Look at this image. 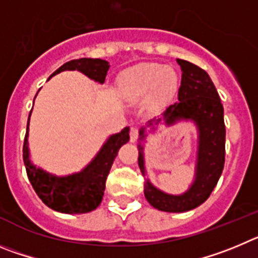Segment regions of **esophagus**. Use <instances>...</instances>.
<instances>
[{
  "label": "esophagus",
  "instance_id": "obj_1",
  "mask_svg": "<svg viewBox=\"0 0 258 258\" xmlns=\"http://www.w3.org/2000/svg\"><path fill=\"white\" fill-rule=\"evenodd\" d=\"M138 136H139V130L136 127H132L131 131H130V141L131 143H135V141L138 140Z\"/></svg>",
  "mask_w": 258,
  "mask_h": 258
}]
</instances>
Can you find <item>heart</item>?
<instances>
[{
  "mask_svg": "<svg viewBox=\"0 0 258 258\" xmlns=\"http://www.w3.org/2000/svg\"><path fill=\"white\" fill-rule=\"evenodd\" d=\"M178 77L176 72L161 64H139L119 74L118 94L127 101H140L145 97L152 105L168 103L176 94Z\"/></svg>",
  "mask_w": 258,
  "mask_h": 258,
  "instance_id": "heart-1",
  "label": "heart"
}]
</instances>
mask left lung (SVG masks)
Masks as SVG:
<instances>
[{
  "label": "left lung",
  "mask_w": 258,
  "mask_h": 258,
  "mask_svg": "<svg viewBox=\"0 0 258 258\" xmlns=\"http://www.w3.org/2000/svg\"><path fill=\"white\" fill-rule=\"evenodd\" d=\"M181 72V86L175 104L169 105L161 118L148 120L139 131V167L146 176L143 141L148 132L155 131V126L163 122L172 126L177 122H192L198 131L196 175L185 192L177 196L168 194L155 187L146 178L144 194L150 206L164 212H186L207 201L217 185L225 163V122L224 106L212 80L207 72L186 60L177 59Z\"/></svg>",
  "instance_id": "obj_1"
}]
</instances>
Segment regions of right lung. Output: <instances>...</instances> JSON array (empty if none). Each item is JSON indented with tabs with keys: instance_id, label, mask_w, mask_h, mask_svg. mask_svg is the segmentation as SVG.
I'll use <instances>...</instances> for the list:
<instances>
[{
	"instance_id": "add662e5",
	"label": "right lung",
	"mask_w": 258,
	"mask_h": 258,
	"mask_svg": "<svg viewBox=\"0 0 258 258\" xmlns=\"http://www.w3.org/2000/svg\"><path fill=\"white\" fill-rule=\"evenodd\" d=\"M109 67L110 66L106 60L82 57L62 64L57 71L51 74L50 78L60 72L78 71L90 80L103 85L105 82ZM31 114L32 110L28 118L27 134L23 145V159H24L28 178L31 181L37 196L51 210L61 213L77 215V213H87L96 210L103 201L106 177L117 157L118 150L130 140V127H124L118 134L110 135L94 159L82 171L67 176H56L47 172L41 167H37L31 161L29 145H28Z\"/></svg>"
}]
</instances>
